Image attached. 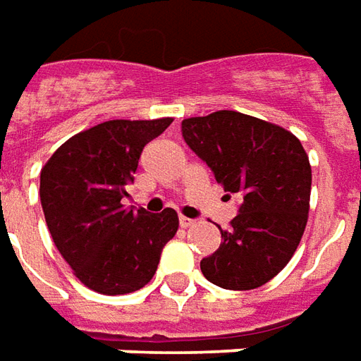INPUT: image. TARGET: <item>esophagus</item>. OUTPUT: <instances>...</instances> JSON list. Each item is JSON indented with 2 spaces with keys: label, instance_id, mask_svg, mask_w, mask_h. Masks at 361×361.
Returning a JSON list of instances; mask_svg holds the SVG:
<instances>
[{
  "label": "esophagus",
  "instance_id": "34e87169",
  "mask_svg": "<svg viewBox=\"0 0 361 361\" xmlns=\"http://www.w3.org/2000/svg\"><path fill=\"white\" fill-rule=\"evenodd\" d=\"M195 221L193 219H189V216H180V226L181 228H189V226H193Z\"/></svg>",
  "mask_w": 361,
  "mask_h": 361
}]
</instances>
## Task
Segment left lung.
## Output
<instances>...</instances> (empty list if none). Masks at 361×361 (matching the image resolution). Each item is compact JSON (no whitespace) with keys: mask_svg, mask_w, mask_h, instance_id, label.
<instances>
[{"mask_svg":"<svg viewBox=\"0 0 361 361\" xmlns=\"http://www.w3.org/2000/svg\"><path fill=\"white\" fill-rule=\"evenodd\" d=\"M181 137L215 173L238 215L221 231V246L201 259L203 276L223 289L246 291L286 268L307 226L311 164L299 138L286 128L216 111L181 121Z\"/></svg>","mask_w":361,"mask_h":361,"instance_id":"obj_1","label":"left lung"}]
</instances>
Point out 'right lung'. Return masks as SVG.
I'll return each instance as SVG.
<instances>
[{
  "label": "right lung",
  "instance_id": "right-lung-1",
  "mask_svg": "<svg viewBox=\"0 0 361 361\" xmlns=\"http://www.w3.org/2000/svg\"><path fill=\"white\" fill-rule=\"evenodd\" d=\"M172 119L105 121L68 138L40 172V203L50 236L75 277L103 295L133 293L156 274L178 233V213L128 209L138 158Z\"/></svg>",
  "mask_w": 361,
  "mask_h": 361
}]
</instances>
